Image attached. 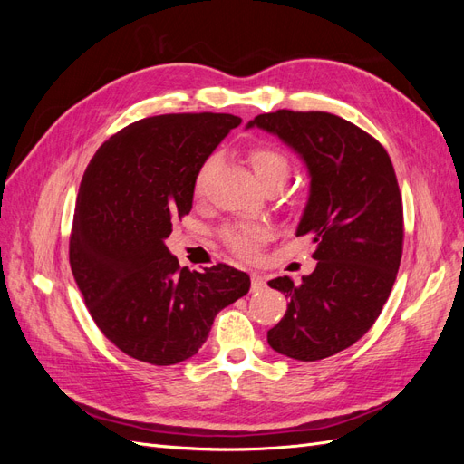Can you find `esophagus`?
<instances>
[{"instance_id": "1", "label": "esophagus", "mask_w": 464, "mask_h": 464, "mask_svg": "<svg viewBox=\"0 0 464 464\" xmlns=\"http://www.w3.org/2000/svg\"><path fill=\"white\" fill-rule=\"evenodd\" d=\"M265 288V278L259 273H251V290L259 292Z\"/></svg>"}]
</instances>
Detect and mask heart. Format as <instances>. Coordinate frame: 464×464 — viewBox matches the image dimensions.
<instances>
[{"label":"heart","instance_id":"1","mask_svg":"<svg viewBox=\"0 0 464 464\" xmlns=\"http://www.w3.org/2000/svg\"><path fill=\"white\" fill-rule=\"evenodd\" d=\"M249 164L251 170L257 176L259 184H265L269 179H286L290 172V162L286 159V154L283 150H278L273 145H257L249 150ZM217 166V157H210L203 168L199 170L198 181H195V189L201 191L207 178L210 172L215 170ZM265 230L259 227H254V224H234V227L224 228L222 232V240L232 249L234 254L242 256V257H251L256 254V249L259 242L263 240Z\"/></svg>","mask_w":464,"mask_h":464}]
</instances>
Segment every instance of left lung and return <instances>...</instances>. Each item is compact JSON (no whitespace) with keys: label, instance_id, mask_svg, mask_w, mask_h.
<instances>
[{"label":"left lung","instance_id":"8db88e82","mask_svg":"<svg viewBox=\"0 0 464 464\" xmlns=\"http://www.w3.org/2000/svg\"><path fill=\"white\" fill-rule=\"evenodd\" d=\"M249 128L276 135L304 160L310 198L296 236H312L317 261L300 285L269 280L290 302L266 341L300 362L329 358L370 331L395 285L404 237L395 168L372 135L327 111L276 110Z\"/></svg>","mask_w":464,"mask_h":464}]
</instances>
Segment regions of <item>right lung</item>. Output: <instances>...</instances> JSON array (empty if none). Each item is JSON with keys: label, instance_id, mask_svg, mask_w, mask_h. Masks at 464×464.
<instances>
[{"label": "right lung", "instance_id": "obj_1", "mask_svg": "<svg viewBox=\"0 0 464 464\" xmlns=\"http://www.w3.org/2000/svg\"><path fill=\"white\" fill-rule=\"evenodd\" d=\"M240 123L210 111L139 120L102 143L81 179L69 263L98 329L135 360L195 356L217 314L249 290L230 265L181 269L164 244L189 215L205 160Z\"/></svg>", "mask_w": 464, "mask_h": 464}]
</instances>
